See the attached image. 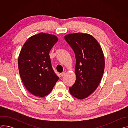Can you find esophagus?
<instances>
[{
    "label": "esophagus",
    "mask_w": 128,
    "mask_h": 128,
    "mask_svg": "<svg viewBox=\"0 0 128 128\" xmlns=\"http://www.w3.org/2000/svg\"><path fill=\"white\" fill-rule=\"evenodd\" d=\"M61 74V76L62 77H63V76H64V75L65 74V72H63L61 73V74Z\"/></svg>",
    "instance_id": "34e87169"
}]
</instances>
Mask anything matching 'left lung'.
Instances as JSON below:
<instances>
[{
  "label": "left lung",
  "instance_id": "left-lung-1",
  "mask_svg": "<svg viewBox=\"0 0 128 128\" xmlns=\"http://www.w3.org/2000/svg\"><path fill=\"white\" fill-rule=\"evenodd\" d=\"M64 38L74 50L76 59V80L69 88L70 93L83 99L94 92L101 80L105 66L103 51L96 40L88 34H70Z\"/></svg>",
  "mask_w": 128,
  "mask_h": 128
}]
</instances>
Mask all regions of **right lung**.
Wrapping results in <instances>:
<instances>
[{
  "instance_id": "add662e5",
  "label": "right lung",
  "mask_w": 128,
  "mask_h": 128,
  "mask_svg": "<svg viewBox=\"0 0 128 128\" xmlns=\"http://www.w3.org/2000/svg\"><path fill=\"white\" fill-rule=\"evenodd\" d=\"M58 40L55 35L40 33L28 38L20 52V76L25 88L34 96L43 97L49 94L59 80L49 56Z\"/></svg>"
}]
</instances>
